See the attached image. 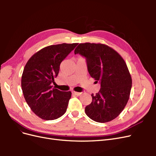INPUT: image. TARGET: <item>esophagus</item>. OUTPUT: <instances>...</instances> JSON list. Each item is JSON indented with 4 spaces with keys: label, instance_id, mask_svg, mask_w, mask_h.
Instances as JSON below:
<instances>
[{
    "label": "esophagus",
    "instance_id": "34e87169",
    "mask_svg": "<svg viewBox=\"0 0 156 156\" xmlns=\"http://www.w3.org/2000/svg\"><path fill=\"white\" fill-rule=\"evenodd\" d=\"M72 94H75V95L77 96H80L82 94V92H75V91H72Z\"/></svg>",
    "mask_w": 156,
    "mask_h": 156
}]
</instances>
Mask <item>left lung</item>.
<instances>
[{"label":"left lung","instance_id":"1","mask_svg":"<svg viewBox=\"0 0 156 156\" xmlns=\"http://www.w3.org/2000/svg\"><path fill=\"white\" fill-rule=\"evenodd\" d=\"M87 58L90 76L101 83V88L85 107L86 115L100 123L110 122L124 110L129 100L132 79L126 63L120 55L103 44L84 43L75 49Z\"/></svg>","mask_w":156,"mask_h":156}]
</instances>
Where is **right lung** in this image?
Masks as SVG:
<instances>
[{
	"mask_svg": "<svg viewBox=\"0 0 156 156\" xmlns=\"http://www.w3.org/2000/svg\"><path fill=\"white\" fill-rule=\"evenodd\" d=\"M77 43L52 45L41 49L27 61L21 77V88L27 104L45 120L57 119L67 110L72 92L53 88L60 65Z\"/></svg>",
	"mask_w": 156,
	"mask_h": 156,
	"instance_id": "right-lung-1",
	"label": "right lung"
}]
</instances>
